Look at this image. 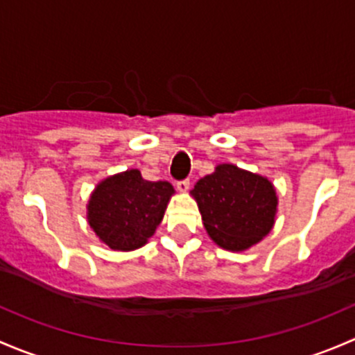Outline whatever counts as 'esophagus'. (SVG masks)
I'll return each mask as SVG.
<instances>
[{
    "label": "esophagus",
    "instance_id": "1",
    "mask_svg": "<svg viewBox=\"0 0 355 355\" xmlns=\"http://www.w3.org/2000/svg\"><path fill=\"white\" fill-rule=\"evenodd\" d=\"M176 188L179 193H186L189 189V179H184V181L176 182Z\"/></svg>",
    "mask_w": 355,
    "mask_h": 355
}]
</instances>
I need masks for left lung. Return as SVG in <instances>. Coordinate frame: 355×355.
<instances>
[{
	"mask_svg": "<svg viewBox=\"0 0 355 355\" xmlns=\"http://www.w3.org/2000/svg\"><path fill=\"white\" fill-rule=\"evenodd\" d=\"M203 227L222 250H250L273 229L279 196L273 182L234 164H218L191 189Z\"/></svg>",
	"mask_w": 355,
	"mask_h": 355,
	"instance_id": "8db88e82",
	"label": "left lung"
}]
</instances>
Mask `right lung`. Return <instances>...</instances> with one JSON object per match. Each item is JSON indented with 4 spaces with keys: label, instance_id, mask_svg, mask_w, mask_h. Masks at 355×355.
<instances>
[{
    "label": "right lung",
    "instance_id": "obj_1",
    "mask_svg": "<svg viewBox=\"0 0 355 355\" xmlns=\"http://www.w3.org/2000/svg\"><path fill=\"white\" fill-rule=\"evenodd\" d=\"M174 193L171 182L147 181L138 169L123 171L90 193L87 222L111 250H138L155 234Z\"/></svg>",
    "mask_w": 355,
    "mask_h": 355
}]
</instances>
